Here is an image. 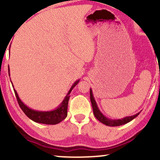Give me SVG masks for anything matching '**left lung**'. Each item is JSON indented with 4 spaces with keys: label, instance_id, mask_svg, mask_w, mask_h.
Here are the masks:
<instances>
[{
    "label": "left lung",
    "instance_id": "obj_1",
    "mask_svg": "<svg viewBox=\"0 0 160 160\" xmlns=\"http://www.w3.org/2000/svg\"><path fill=\"white\" fill-rule=\"evenodd\" d=\"M90 99H91V102H92L93 112H94V114L95 117H96V118L98 119L100 122L103 123V124H105L106 125H108V126H119V125L126 124V123H128L130 122V121L134 120L135 117H137L139 114V113H137V114L133 115V116L126 117L122 119H118V120H111V119H108L105 117L104 115L100 112V109L98 108V105L96 103V101L94 100V96H93L92 90L91 89V88H90Z\"/></svg>",
    "mask_w": 160,
    "mask_h": 160
}]
</instances>
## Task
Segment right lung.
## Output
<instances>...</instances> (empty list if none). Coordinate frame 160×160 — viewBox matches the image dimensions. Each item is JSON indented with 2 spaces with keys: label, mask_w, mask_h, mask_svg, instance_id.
<instances>
[{
  "label": "right lung",
  "mask_w": 160,
  "mask_h": 160,
  "mask_svg": "<svg viewBox=\"0 0 160 160\" xmlns=\"http://www.w3.org/2000/svg\"><path fill=\"white\" fill-rule=\"evenodd\" d=\"M9 74V68H8ZM80 81V80H77V81L73 84L70 90L68 91V94L63 99L61 104L56 109L53 111H49V112H39V111H35L33 109L29 108V107L26 106L22 101L20 100L19 97H18V93L14 89L15 92L16 98H17L18 102L19 104L20 107L22 109V111L24 112L26 116L33 120L34 122L38 123H43V124L47 125H55L61 122L64 119L67 117V108H68V100L70 98V93L72 90L75 87ZM12 82V81H11ZM14 87V86H13Z\"/></svg>",
  "instance_id": "obj_1"
}]
</instances>
